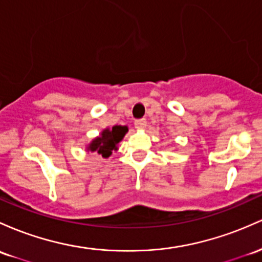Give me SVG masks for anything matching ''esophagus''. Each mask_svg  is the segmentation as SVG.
Returning <instances> with one entry per match:
<instances>
[{"instance_id":"1","label":"esophagus","mask_w":262,"mask_h":262,"mask_svg":"<svg viewBox=\"0 0 262 262\" xmlns=\"http://www.w3.org/2000/svg\"><path fill=\"white\" fill-rule=\"evenodd\" d=\"M134 125H136V128L138 129H143L146 126V119L145 118H140V119H137L136 122H134Z\"/></svg>"}]
</instances>
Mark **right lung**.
I'll return each mask as SVG.
<instances>
[{
	"instance_id": "add662e5",
	"label": "right lung",
	"mask_w": 262,
	"mask_h": 262,
	"mask_svg": "<svg viewBox=\"0 0 262 262\" xmlns=\"http://www.w3.org/2000/svg\"><path fill=\"white\" fill-rule=\"evenodd\" d=\"M128 128L123 125H114L112 129H104L100 134V137L96 138L88 146V150L96 151L102 155L103 158H108L112 151L117 150V145L125 133Z\"/></svg>"
}]
</instances>
